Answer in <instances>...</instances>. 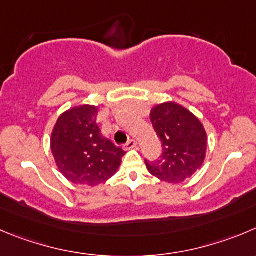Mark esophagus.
Here are the masks:
<instances>
[{
	"instance_id": "34e87169",
	"label": "esophagus",
	"mask_w": 256,
	"mask_h": 256,
	"mask_svg": "<svg viewBox=\"0 0 256 256\" xmlns=\"http://www.w3.org/2000/svg\"><path fill=\"white\" fill-rule=\"evenodd\" d=\"M137 147V142H136L134 140H130V142H126V144L124 146V148L126 150H133V148Z\"/></svg>"
}]
</instances>
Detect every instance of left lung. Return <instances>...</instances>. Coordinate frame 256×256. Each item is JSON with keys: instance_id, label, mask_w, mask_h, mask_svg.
I'll use <instances>...</instances> for the list:
<instances>
[{"instance_id": "8db88e82", "label": "left lung", "mask_w": 256, "mask_h": 256, "mask_svg": "<svg viewBox=\"0 0 256 256\" xmlns=\"http://www.w3.org/2000/svg\"><path fill=\"white\" fill-rule=\"evenodd\" d=\"M150 122L162 140L160 160L147 162L152 176L168 184H181L196 174L206 158L208 134L192 112L176 102H164L150 109Z\"/></svg>"}]
</instances>
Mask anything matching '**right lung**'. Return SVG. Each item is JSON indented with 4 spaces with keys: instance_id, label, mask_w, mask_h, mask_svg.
Listing matches in <instances>:
<instances>
[{
    "instance_id": "right-lung-1",
    "label": "right lung",
    "mask_w": 256,
    "mask_h": 256,
    "mask_svg": "<svg viewBox=\"0 0 256 256\" xmlns=\"http://www.w3.org/2000/svg\"><path fill=\"white\" fill-rule=\"evenodd\" d=\"M99 106H72L58 118L50 138L56 167L74 184L94 187L104 184L118 171L120 147L102 134L96 123Z\"/></svg>"
}]
</instances>
